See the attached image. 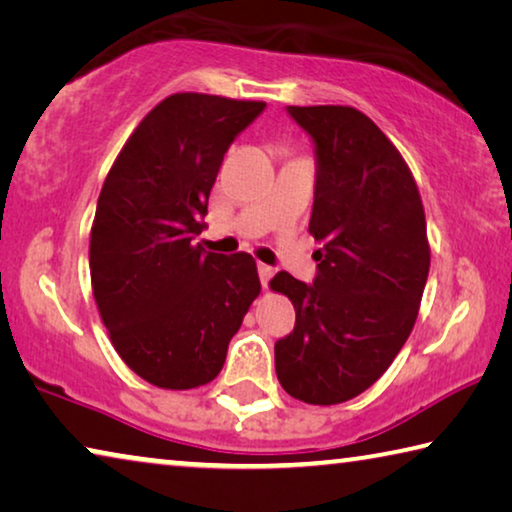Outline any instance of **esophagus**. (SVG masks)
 I'll return each mask as SVG.
<instances>
[{
  "mask_svg": "<svg viewBox=\"0 0 512 512\" xmlns=\"http://www.w3.org/2000/svg\"><path fill=\"white\" fill-rule=\"evenodd\" d=\"M257 273H259V282H262V287H269V282L273 278V266L269 264H257Z\"/></svg>",
  "mask_w": 512,
  "mask_h": 512,
  "instance_id": "esophagus-1",
  "label": "esophagus"
}]
</instances>
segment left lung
Listing matches in <instances>:
<instances>
[{
    "label": "left lung",
    "instance_id": "8db88e82",
    "mask_svg": "<svg viewBox=\"0 0 512 512\" xmlns=\"http://www.w3.org/2000/svg\"><path fill=\"white\" fill-rule=\"evenodd\" d=\"M316 157L310 232L316 278L271 280L296 310L294 332L275 342L285 392L312 405L362 394L410 337L431 248L415 177L371 118L353 107H287Z\"/></svg>",
    "mask_w": 512,
    "mask_h": 512
}]
</instances>
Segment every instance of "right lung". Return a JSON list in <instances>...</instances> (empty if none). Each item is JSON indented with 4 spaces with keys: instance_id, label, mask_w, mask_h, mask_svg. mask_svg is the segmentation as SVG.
<instances>
[{
    "instance_id": "1",
    "label": "right lung",
    "mask_w": 512,
    "mask_h": 512,
    "mask_svg": "<svg viewBox=\"0 0 512 512\" xmlns=\"http://www.w3.org/2000/svg\"><path fill=\"white\" fill-rule=\"evenodd\" d=\"M264 102L175 93L129 136L97 200L91 280L111 344L164 389L207 385L259 296L255 259L193 246L232 141Z\"/></svg>"
}]
</instances>
